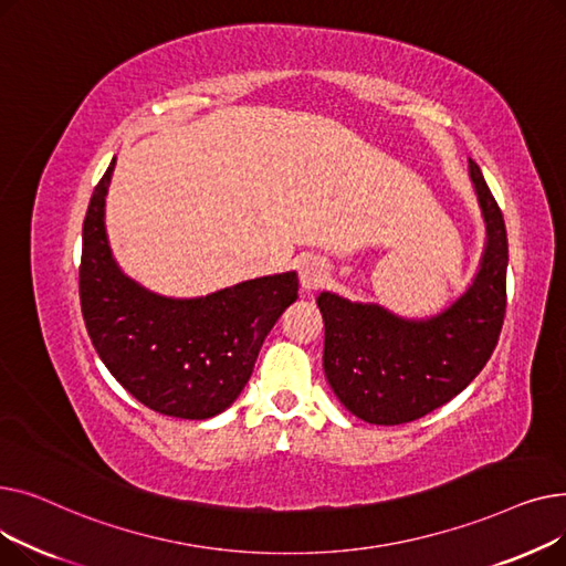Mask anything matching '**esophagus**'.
Here are the masks:
<instances>
[{"label":"esophagus","mask_w":566,"mask_h":566,"mask_svg":"<svg viewBox=\"0 0 566 566\" xmlns=\"http://www.w3.org/2000/svg\"><path fill=\"white\" fill-rule=\"evenodd\" d=\"M325 277H328V271H325L323 261L305 259L301 263V286H303V291L318 289L325 282Z\"/></svg>","instance_id":"esophagus-1"}]
</instances>
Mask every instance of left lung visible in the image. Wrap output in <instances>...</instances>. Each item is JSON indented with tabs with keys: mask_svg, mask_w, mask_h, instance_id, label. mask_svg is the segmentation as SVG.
<instances>
[{
	"mask_svg": "<svg viewBox=\"0 0 566 566\" xmlns=\"http://www.w3.org/2000/svg\"><path fill=\"white\" fill-rule=\"evenodd\" d=\"M486 243L480 271L459 298L427 318L321 291L323 371L355 418L395 427L424 418L465 390L489 363L507 307V229L480 167L468 160Z\"/></svg>",
	"mask_w": 566,
	"mask_h": 566,
	"instance_id": "obj_1",
	"label": "left lung"
}]
</instances>
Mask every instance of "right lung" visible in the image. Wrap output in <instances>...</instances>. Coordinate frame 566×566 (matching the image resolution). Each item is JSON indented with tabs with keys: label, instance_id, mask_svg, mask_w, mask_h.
<instances>
[{
	"label": "right lung",
	"instance_id": "obj_1",
	"mask_svg": "<svg viewBox=\"0 0 566 566\" xmlns=\"http://www.w3.org/2000/svg\"><path fill=\"white\" fill-rule=\"evenodd\" d=\"M114 163L82 227L86 333L109 374L146 408L181 420L216 418L243 392L265 335L298 298V275L245 280L199 298L148 291L118 268L107 241L105 197Z\"/></svg>",
	"mask_w": 566,
	"mask_h": 566
}]
</instances>
